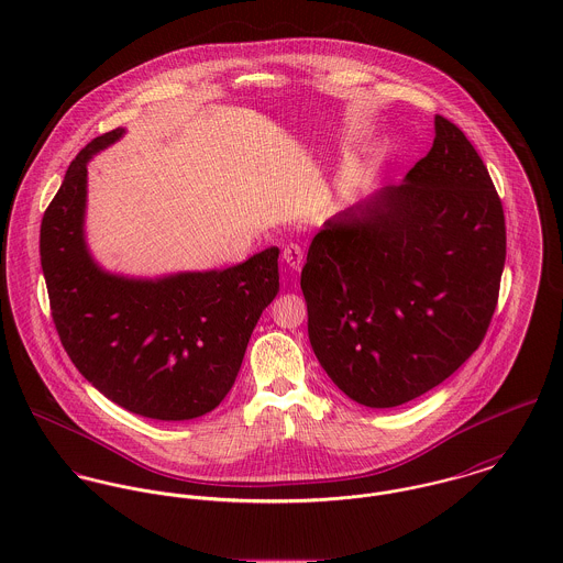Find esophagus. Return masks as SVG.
<instances>
[{
    "mask_svg": "<svg viewBox=\"0 0 563 563\" xmlns=\"http://www.w3.org/2000/svg\"><path fill=\"white\" fill-rule=\"evenodd\" d=\"M282 257H284V262H286L292 271H301V266H303V249H301L299 244H288V246L284 249Z\"/></svg>",
    "mask_w": 563,
    "mask_h": 563,
    "instance_id": "34e87169",
    "label": "esophagus"
}]
</instances>
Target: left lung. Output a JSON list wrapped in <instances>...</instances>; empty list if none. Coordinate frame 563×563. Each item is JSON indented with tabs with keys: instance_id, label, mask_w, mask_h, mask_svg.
<instances>
[{
	"instance_id": "8db88e82",
	"label": "left lung",
	"mask_w": 563,
	"mask_h": 563,
	"mask_svg": "<svg viewBox=\"0 0 563 563\" xmlns=\"http://www.w3.org/2000/svg\"><path fill=\"white\" fill-rule=\"evenodd\" d=\"M405 175L335 214L308 249L310 344L355 402L397 407L451 377L482 344L505 266V217L464 132L433 121Z\"/></svg>"
}]
</instances>
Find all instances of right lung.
Listing matches in <instances>:
<instances>
[{
    "mask_svg": "<svg viewBox=\"0 0 563 563\" xmlns=\"http://www.w3.org/2000/svg\"><path fill=\"white\" fill-rule=\"evenodd\" d=\"M117 128L71 162L41 223L52 317L71 362L103 397L154 420H190L232 390L262 312L279 292V249L230 268L130 277L86 242V164L123 139Z\"/></svg>",
    "mask_w": 563,
    "mask_h": 563,
    "instance_id": "obj_1",
    "label": "right lung"
}]
</instances>
